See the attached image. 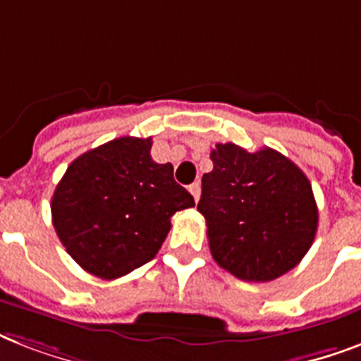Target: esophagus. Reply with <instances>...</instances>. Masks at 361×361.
<instances>
[{"instance_id": "34e87169", "label": "esophagus", "mask_w": 361, "mask_h": 361, "mask_svg": "<svg viewBox=\"0 0 361 361\" xmlns=\"http://www.w3.org/2000/svg\"><path fill=\"white\" fill-rule=\"evenodd\" d=\"M189 192H191L192 197H195V200L198 202V198H200V183H192V185H189Z\"/></svg>"}]
</instances>
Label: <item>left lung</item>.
<instances>
[{
  "instance_id": "left-lung-1",
  "label": "left lung",
  "mask_w": 361,
  "mask_h": 361,
  "mask_svg": "<svg viewBox=\"0 0 361 361\" xmlns=\"http://www.w3.org/2000/svg\"><path fill=\"white\" fill-rule=\"evenodd\" d=\"M198 212L212 257L238 279L274 281L313 245L319 209L307 176L271 147L247 152L226 142L209 153Z\"/></svg>"
}]
</instances>
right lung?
Segmentation results:
<instances>
[{
    "label": "right lung",
    "instance_id": "right-lung-1",
    "mask_svg": "<svg viewBox=\"0 0 361 361\" xmlns=\"http://www.w3.org/2000/svg\"><path fill=\"white\" fill-rule=\"evenodd\" d=\"M152 138L121 136L82 153L52 197V223L87 274L118 279L149 262L176 212L195 198L174 181L172 164L155 163Z\"/></svg>",
    "mask_w": 361,
    "mask_h": 361
}]
</instances>
